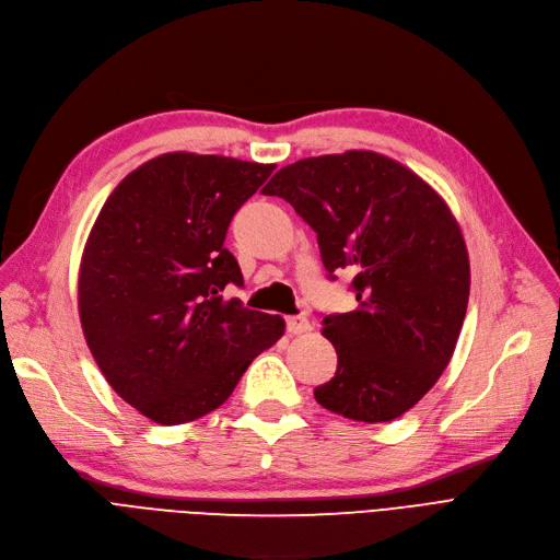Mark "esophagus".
I'll return each instance as SVG.
<instances>
[{"instance_id":"obj_1","label":"esophagus","mask_w":560,"mask_h":560,"mask_svg":"<svg viewBox=\"0 0 560 560\" xmlns=\"http://www.w3.org/2000/svg\"><path fill=\"white\" fill-rule=\"evenodd\" d=\"M312 326L305 317H287V332L292 335H301V332H307Z\"/></svg>"}]
</instances>
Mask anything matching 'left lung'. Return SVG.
Here are the masks:
<instances>
[{"label":"left lung","mask_w":560,"mask_h":560,"mask_svg":"<svg viewBox=\"0 0 560 560\" xmlns=\"http://www.w3.org/2000/svg\"><path fill=\"white\" fill-rule=\"evenodd\" d=\"M261 192L282 197L317 232L330 278L355 273L358 307L322 322L338 370L315 399L361 422L399 418L448 368L466 317L471 266L448 205L374 151L303 159Z\"/></svg>","instance_id":"8db88e82"}]
</instances>
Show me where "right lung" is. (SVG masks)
<instances>
[{"instance_id": "1", "label": "right lung", "mask_w": 560, "mask_h": 560, "mask_svg": "<svg viewBox=\"0 0 560 560\" xmlns=\"http://www.w3.org/2000/svg\"><path fill=\"white\" fill-rule=\"evenodd\" d=\"M276 165L163 153L112 190L86 238L78 307L107 384L159 424L218 409L284 332L278 315L220 296L241 287L234 213Z\"/></svg>"}]
</instances>
